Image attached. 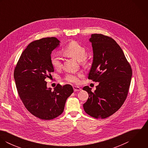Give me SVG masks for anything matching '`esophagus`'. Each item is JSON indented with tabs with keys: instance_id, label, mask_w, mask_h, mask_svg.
Here are the masks:
<instances>
[{
	"instance_id": "1",
	"label": "esophagus",
	"mask_w": 148,
	"mask_h": 148,
	"mask_svg": "<svg viewBox=\"0 0 148 148\" xmlns=\"http://www.w3.org/2000/svg\"><path fill=\"white\" fill-rule=\"evenodd\" d=\"M73 90H74L75 92H79V91L82 90V89L80 87H79V86H73Z\"/></svg>"
}]
</instances>
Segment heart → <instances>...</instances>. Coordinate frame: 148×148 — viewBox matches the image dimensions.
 Masks as SVG:
<instances>
[{
  "instance_id": "heart-1",
  "label": "heart",
  "mask_w": 148,
  "mask_h": 148,
  "mask_svg": "<svg viewBox=\"0 0 148 148\" xmlns=\"http://www.w3.org/2000/svg\"><path fill=\"white\" fill-rule=\"evenodd\" d=\"M64 52L67 56H69L78 61L82 60L85 54V49L82 45L76 42H69L63 49ZM51 63L52 66L58 69L62 66V62L60 57L57 54H53L51 57ZM83 77L82 73H69L65 75V80L70 83L79 84L80 82V78Z\"/></svg>"
}]
</instances>
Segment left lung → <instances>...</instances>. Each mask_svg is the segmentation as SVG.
Listing matches in <instances>:
<instances>
[{"instance_id":"obj_1","label":"left lung","mask_w":148,"mask_h":148,"mask_svg":"<svg viewBox=\"0 0 148 148\" xmlns=\"http://www.w3.org/2000/svg\"><path fill=\"white\" fill-rule=\"evenodd\" d=\"M93 52L88 79L99 82L96 89L85 86L89 94L85 112L96 119H106L117 112L127 99L132 76L131 66L119 45L102 34H92Z\"/></svg>"}]
</instances>
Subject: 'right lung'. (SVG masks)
<instances>
[{
    "mask_svg": "<svg viewBox=\"0 0 148 148\" xmlns=\"http://www.w3.org/2000/svg\"><path fill=\"white\" fill-rule=\"evenodd\" d=\"M60 42L52 37L31 42L22 52L14 70L22 102L31 114L42 120H52L60 115L66 99L73 92L71 85L59 84L52 91L45 80L54 72L50 59L52 52Z\"/></svg>",
    "mask_w": 148,
    "mask_h": 148,
    "instance_id": "obj_1",
    "label": "right lung"
}]
</instances>
